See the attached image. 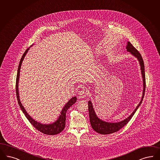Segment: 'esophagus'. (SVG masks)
Segmentation results:
<instances>
[{"label":"esophagus","mask_w":160,"mask_h":160,"mask_svg":"<svg viewBox=\"0 0 160 160\" xmlns=\"http://www.w3.org/2000/svg\"><path fill=\"white\" fill-rule=\"evenodd\" d=\"M78 88L80 89V90H79L80 91H79V94L81 95V97L82 98H83V97H86L87 93H86V91H85V88H84L83 87H82V85H81V86H79V87H78Z\"/></svg>","instance_id":"obj_1"}]
</instances>
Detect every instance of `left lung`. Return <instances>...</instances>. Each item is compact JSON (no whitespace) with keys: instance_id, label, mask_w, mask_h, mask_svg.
Masks as SVG:
<instances>
[{"instance_id":"obj_1","label":"left lung","mask_w":160,"mask_h":160,"mask_svg":"<svg viewBox=\"0 0 160 160\" xmlns=\"http://www.w3.org/2000/svg\"><path fill=\"white\" fill-rule=\"evenodd\" d=\"M127 50L132 54L133 56H135L137 59L139 60L140 66H141V69L142 72V78H143V95H142V99L138 106H137L136 109L133 111L130 114V116L128 118H126L124 120L118 123H107L106 122H103L100 119L98 118L95 113L92 104L90 101L88 102V111L89 116V120L91 125L92 126V128L97 132V133L101 134V135H108L111 134L112 133L116 132L120 129H121L122 128H123L125 125L128 123V122L130 120V119L133 117L134 114L136 112L137 109L142 103L145 91V87H146V81H145V66L143 63V60L142 59V56L140 53L138 51L136 48H134L133 45L130 43V42H128V46L126 47Z\"/></svg>"}]
</instances>
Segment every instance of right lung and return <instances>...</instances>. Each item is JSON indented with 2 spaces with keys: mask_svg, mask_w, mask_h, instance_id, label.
<instances>
[{
  "mask_svg": "<svg viewBox=\"0 0 160 160\" xmlns=\"http://www.w3.org/2000/svg\"><path fill=\"white\" fill-rule=\"evenodd\" d=\"M30 48H28L25 52H24V54L22 55L21 60L19 62V64L18 66V72H17V79H16V93H17V100H18V104L20 106L21 109L22 110V112H24L25 116H26V118L28 120V121L30 122V123L36 128L37 130L40 131V132H42L44 134L46 135H57L58 133H60L62 130L64 129L65 127V122H66V113L67 110H68L69 108H70V107H71L74 103L76 102L77 101V98L73 97L70 100L68 101V102H67V104H66L65 106L63 107L61 114L59 116V118H58V120H57L56 122H55L54 123L51 124H42L38 122H37L35 120H34V119L31 118L30 116V115L28 114V113L26 112L25 110L24 109V107L22 105L21 101L19 100V92H18V80H19V73H20V69H21V66L22 62L23 61L24 59V57L25 56L26 54L27 53V52L28 51Z\"/></svg>",
  "mask_w": 160,
  "mask_h": 160,
  "instance_id": "obj_1",
  "label": "right lung"
}]
</instances>
